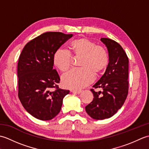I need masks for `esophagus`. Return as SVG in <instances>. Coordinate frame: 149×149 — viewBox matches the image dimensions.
<instances>
[{
  "label": "esophagus",
  "instance_id": "esophagus-1",
  "mask_svg": "<svg viewBox=\"0 0 149 149\" xmlns=\"http://www.w3.org/2000/svg\"><path fill=\"white\" fill-rule=\"evenodd\" d=\"M81 91H82L81 90H78V91H77V90H72V92L73 93H75V94H80L81 93Z\"/></svg>",
  "mask_w": 149,
  "mask_h": 149
}]
</instances>
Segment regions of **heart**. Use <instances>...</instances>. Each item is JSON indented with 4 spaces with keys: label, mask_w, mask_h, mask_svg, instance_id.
<instances>
[{
    "label": "heart",
    "mask_w": 149,
    "mask_h": 149,
    "mask_svg": "<svg viewBox=\"0 0 149 149\" xmlns=\"http://www.w3.org/2000/svg\"><path fill=\"white\" fill-rule=\"evenodd\" d=\"M75 55L82 57L80 69H73L61 77L63 86L68 89L79 90L90 84L94 80V73L99 74L108 64V56L103 47L85 38L75 40L71 43ZM54 64L62 72L70 67L72 56L68 50L58 49L53 56Z\"/></svg>",
    "instance_id": "1"
}]
</instances>
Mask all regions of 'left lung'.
<instances>
[{
	"label": "left lung",
	"mask_w": 149,
	"mask_h": 149,
	"mask_svg": "<svg viewBox=\"0 0 149 149\" xmlns=\"http://www.w3.org/2000/svg\"><path fill=\"white\" fill-rule=\"evenodd\" d=\"M107 47L109 63L94 88L102 90L95 91L93 100L86 107V111L95 120L109 118L118 111L124 104L129 89V59L121 45L115 41L102 38L100 40Z\"/></svg>",
	"instance_id": "left-lung-1"
}]
</instances>
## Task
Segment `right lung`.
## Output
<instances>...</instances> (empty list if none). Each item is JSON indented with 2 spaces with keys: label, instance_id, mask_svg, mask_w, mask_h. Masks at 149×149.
Wrapping results in <instances>:
<instances>
[{
  "label": "right lung",
  "instance_id": "1",
  "mask_svg": "<svg viewBox=\"0 0 149 149\" xmlns=\"http://www.w3.org/2000/svg\"><path fill=\"white\" fill-rule=\"evenodd\" d=\"M72 36L59 32L45 33L28 42L19 57V99L25 109L37 119L54 118L61 111L63 98L70 92L58 88L60 78L53 68V56Z\"/></svg>",
  "mask_w": 149,
  "mask_h": 149
}]
</instances>
